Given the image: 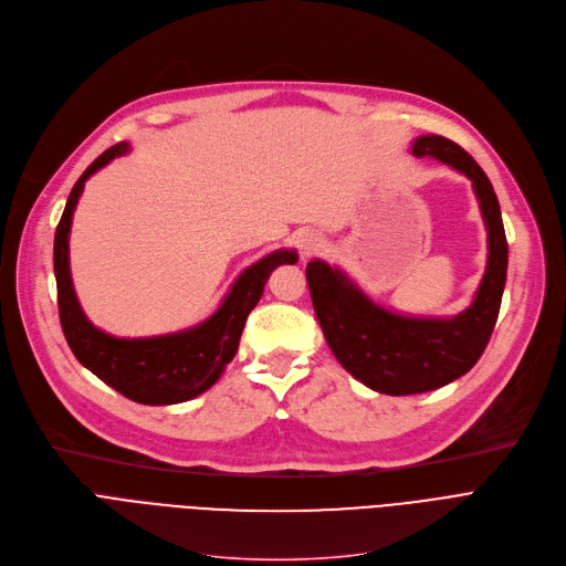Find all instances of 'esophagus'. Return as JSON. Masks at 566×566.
Here are the masks:
<instances>
[{
  "instance_id": "34e87169",
  "label": "esophagus",
  "mask_w": 566,
  "mask_h": 566,
  "mask_svg": "<svg viewBox=\"0 0 566 566\" xmlns=\"http://www.w3.org/2000/svg\"><path fill=\"white\" fill-rule=\"evenodd\" d=\"M323 248V239L318 237V234H305V237H300V252H303L305 256H310V254H314V252H318Z\"/></svg>"
}]
</instances>
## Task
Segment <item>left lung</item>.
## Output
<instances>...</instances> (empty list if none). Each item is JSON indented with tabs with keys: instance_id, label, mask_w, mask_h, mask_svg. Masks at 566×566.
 I'll use <instances>...</instances> for the list:
<instances>
[{
	"instance_id": "obj_1",
	"label": "left lung",
	"mask_w": 566,
	"mask_h": 566,
	"mask_svg": "<svg viewBox=\"0 0 566 566\" xmlns=\"http://www.w3.org/2000/svg\"><path fill=\"white\" fill-rule=\"evenodd\" d=\"M413 157H430L464 172L486 228V269L471 307L453 318L389 312L338 269L314 259L307 284L325 342L353 378L373 391L409 396L439 389L469 373L494 332L507 277V239L494 186L475 159L443 136H419Z\"/></svg>"
}]
</instances>
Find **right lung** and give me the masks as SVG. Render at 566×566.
I'll list each match as a JSON object with an SVG mask.
<instances>
[{"mask_svg":"<svg viewBox=\"0 0 566 566\" xmlns=\"http://www.w3.org/2000/svg\"><path fill=\"white\" fill-rule=\"evenodd\" d=\"M127 153L129 143L108 147L72 186L54 237L59 318L74 357L111 389L140 405H177L205 394L218 382L224 366L239 350L248 314L256 307L271 273L282 263H295L297 254L293 250H275L252 263L237 277L222 305L207 321L188 329L145 338H120L97 329L86 318L72 286L70 224L86 179Z\"/></svg>","mask_w":566,"mask_h":566,"instance_id":"obj_1","label":"right lung"}]
</instances>
